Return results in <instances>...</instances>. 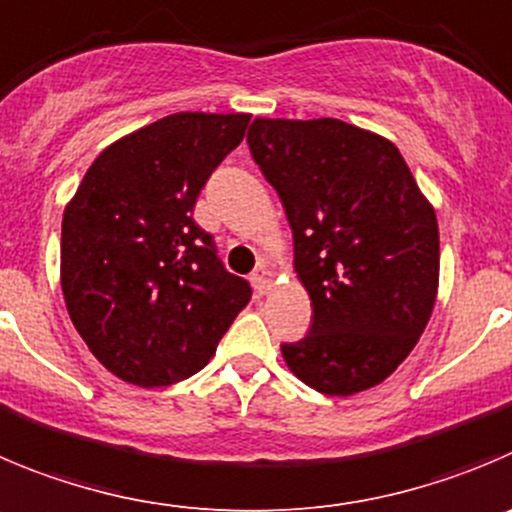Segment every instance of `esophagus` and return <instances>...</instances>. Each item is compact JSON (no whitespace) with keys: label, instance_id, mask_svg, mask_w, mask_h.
Returning a JSON list of instances; mask_svg holds the SVG:
<instances>
[{"label":"esophagus","instance_id":"obj_1","mask_svg":"<svg viewBox=\"0 0 512 512\" xmlns=\"http://www.w3.org/2000/svg\"><path fill=\"white\" fill-rule=\"evenodd\" d=\"M250 283H252V288H255V293L265 295L267 290L272 288V272L267 270L265 265H260V267H257V270L250 275Z\"/></svg>","mask_w":512,"mask_h":512}]
</instances>
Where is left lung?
<instances>
[{"mask_svg":"<svg viewBox=\"0 0 512 512\" xmlns=\"http://www.w3.org/2000/svg\"><path fill=\"white\" fill-rule=\"evenodd\" d=\"M250 154L288 214L295 272L313 305L283 358L310 389L351 396L412 353L439 283V229L401 159L376 133L338 118H255Z\"/></svg>","mask_w":512,"mask_h":512,"instance_id":"obj_1","label":"left lung"}]
</instances>
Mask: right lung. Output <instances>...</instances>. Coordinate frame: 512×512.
I'll list each match as a JSON object with an SVG mask.
<instances>
[{
    "mask_svg": "<svg viewBox=\"0 0 512 512\" xmlns=\"http://www.w3.org/2000/svg\"><path fill=\"white\" fill-rule=\"evenodd\" d=\"M247 113H174L108 146L62 217L70 321L105 369L156 389L207 366L250 303L191 212Z\"/></svg>",
    "mask_w": 512,
    "mask_h": 512,
    "instance_id": "right-lung-1",
    "label": "right lung"
}]
</instances>
